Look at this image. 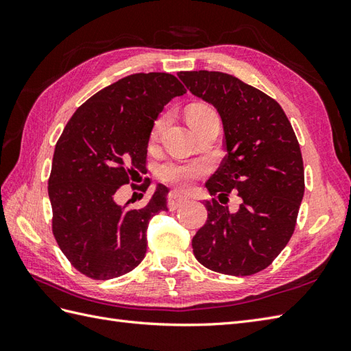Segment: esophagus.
Segmentation results:
<instances>
[{"label": "esophagus", "mask_w": 351, "mask_h": 351, "mask_svg": "<svg viewBox=\"0 0 351 351\" xmlns=\"http://www.w3.org/2000/svg\"><path fill=\"white\" fill-rule=\"evenodd\" d=\"M187 200H189L187 196H182V195H180V193L171 191L170 195H169V197H167V205H169V208H170L171 211H175L181 205H184L185 202H187Z\"/></svg>", "instance_id": "esophagus-1"}]
</instances>
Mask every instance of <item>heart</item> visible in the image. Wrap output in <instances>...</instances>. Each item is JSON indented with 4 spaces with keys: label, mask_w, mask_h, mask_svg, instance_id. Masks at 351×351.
<instances>
[{
    "label": "heart",
    "mask_w": 351,
    "mask_h": 351,
    "mask_svg": "<svg viewBox=\"0 0 351 351\" xmlns=\"http://www.w3.org/2000/svg\"><path fill=\"white\" fill-rule=\"evenodd\" d=\"M215 114V111L211 106L208 104H193V106L189 107L187 110V119L189 123L193 125L196 122H202L205 119H210ZM164 119H158L154 125V131L152 136L155 137L156 134L160 132V130L162 128ZM206 171V166L204 162H176V161H169L164 162L158 167V178L162 182H167L171 185H176V187H189L190 182L196 178L202 176Z\"/></svg>",
    "instance_id": "1"
}]
</instances>
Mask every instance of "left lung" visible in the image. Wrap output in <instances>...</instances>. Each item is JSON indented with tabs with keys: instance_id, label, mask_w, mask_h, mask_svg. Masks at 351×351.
<instances>
[{
	"instance_id": "obj_1",
	"label": "left lung",
	"mask_w": 351,
	"mask_h": 351,
	"mask_svg": "<svg viewBox=\"0 0 351 351\" xmlns=\"http://www.w3.org/2000/svg\"><path fill=\"white\" fill-rule=\"evenodd\" d=\"M178 77L221 117L228 154L205 187L211 196L238 191L243 199L237 213L206 200L208 219L193 237V253L213 271L255 274L273 263L294 232L304 193L299 141L279 104L237 77L210 71Z\"/></svg>"
}]
</instances>
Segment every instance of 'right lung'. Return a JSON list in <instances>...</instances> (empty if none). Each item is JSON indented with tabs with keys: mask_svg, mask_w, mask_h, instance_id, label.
Instances as JSON below:
<instances>
[{
	"mask_svg": "<svg viewBox=\"0 0 351 351\" xmlns=\"http://www.w3.org/2000/svg\"><path fill=\"white\" fill-rule=\"evenodd\" d=\"M184 93L170 73H132L88 98L64 126L48 181L52 234L87 278H119L143 261L149 220L167 211L169 189L156 185L138 210L119 205L114 195L146 173L154 122L167 102Z\"/></svg>",
	"mask_w": 351,
	"mask_h": 351,
	"instance_id": "right-lung-1",
	"label": "right lung"
}]
</instances>
